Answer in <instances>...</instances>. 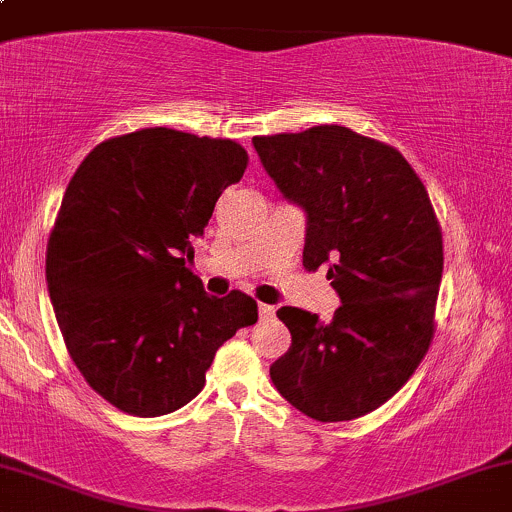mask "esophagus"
Masks as SVG:
<instances>
[{"mask_svg":"<svg viewBox=\"0 0 512 512\" xmlns=\"http://www.w3.org/2000/svg\"><path fill=\"white\" fill-rule=\"evenodd\" d=\"M257 311H260V320L274 318V306H269V303H260V306H257Z\"/></svg>","mask_w":512,"mask_h":512,"instance_id":"esophagus-1","label":"esophagus"}]
</instances>
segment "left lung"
Here are the masks:
<instances>
[{
  "label": "left lung",
  "mask_w": 512,
  "mask_h": 512,
  "mask_svg": "<svg viewBox=\"0 0 512 512\" xmlns=\"http://www.w3.org/2000/svg\"><path fill=\"white\" fill-rule=\"evenodd\" d=\"M252 143L279 192L306 211L303 267L328 265L342 301L330 323L279 308L291 347L269 376L308 418H362L411 379L435 335L445 257L428 189L393 145L335 123Z\"/></svg>",
  "instance_id": "obj_1"
}]
</instances>
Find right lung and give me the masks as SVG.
Returning <instances> with one entry per match:
<instances>
[{
	"label": "right lung",
	"instance_id": "1",
	"mask_svg": "<svg viewBox=\"0 0 512 512\" xmlns=\"http://www.w3.org/2000/svg\"><path fill=\"white\" fill-rule=\"evenodd\" d=\"M245 167L235 140L143 128L99 143L72 174L48 238V291L72 362L119 411L187 406L218 347L257 323L252 296L216 299L189 269Z\"/></svg>",
	"mask_w": 512,
	"mask_h": 512
}]
</instances>
